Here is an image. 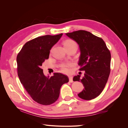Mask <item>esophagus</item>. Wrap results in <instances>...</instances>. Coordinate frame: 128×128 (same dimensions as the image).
Wrapping results in <instances>:
<instances>
[{
  "instance_id": "1",
  "label": "esophagus",
  "mask_w": 128,
  "mask_h": 128,
  "mask_svg": "<svg viewBox=\"0 0 128 128\" xmlns=\"http://www.w3.org/2000/svg\"><path fill=\"white\" fill-rule=\"evenodd\" d=\"M68 77H69V82L72 83V82H73V80H72L73 77H72V76H69Z\"/></svg>"
}]
</instances>
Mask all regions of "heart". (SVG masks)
I'll use <instances>...</instances> for the list:
<instances>
[{
    "label": "heart",
    "instance_id": "b5f03b06",
    "mask_svg": "<svg viewBox=\"0 0 128 128\" xmlns=\"http://www.w3.org/2000/svg\"><path fill=\"white\" fill-rule=\"evenodd\" d=\"M64 46H76L77 44L76 42L70 40H67L66 41H65L64 42ZM71 66V64H63L61 66V70L64 73H68L69 72V67Z\"/></svg>",
    "mask_w": 128,
    "mask_h": 128
}]
</instances>
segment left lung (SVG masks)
I'll return each mask as SVG.
<instances>
[{
	"label": "left lung",
	"instance_id": "1",
	"mask_svg": "<svg viewBox=\"0 0 128 128\" xmlns=\"http://www.w3.org/2000/svg\"><path fill=\"white\" fill-rule=\"evenodd\" d=\"M79 45L80 56L78 64L84 76H75L74 81L81 82L84 86L78 96L90 100L97 97L103 91L110 74L111 56L101 38L85 30L66 34Z\"/></svg>",
	"mask_w": 128,
	"mask_h": 128
}]
</instances>
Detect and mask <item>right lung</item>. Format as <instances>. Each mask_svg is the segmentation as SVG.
<instances>
[{
	"mask_svg": "<svg viewBox=\"0 0 128 128\" xmlns=\"http://www.w3.org/2000/svg\"><path fill=\"white\" fill-rule=\"evenodd\" d=\"M62 34L45 35L31 40L24 45L16 58L19 79L28 94L37 103L49 105L59 98L61 86L68 83V76L60 72L45 76L40 68L48 59L50 50Z\"/></svg>",
	"mask_w": 128,
	"mask_h": 128,
	"instance_id": "1",
	"label": "right lung"
}]
</instances>
